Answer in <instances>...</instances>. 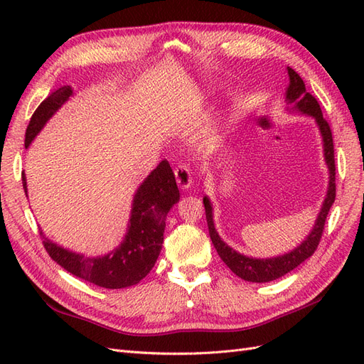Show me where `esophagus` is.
<instances>
[{
  "label": "esophagus",
  "instance_id": "obj_1",
  "mask_svg": "<svg viewBox=\"0 0 364 364\" xmlns=\"http://www.w3.org/2000/svg\"><path fill=\"white\" fill-rule=\"evenodd\" d=\"M174 176H176V182L181 186L182 190H188L191 188L193 185V176H191V170L186 167L185 164L178 165V167L174 168Z\"/></svg>",
  "mask_w": 364,
  "mask_h": 364
}]
</instances>
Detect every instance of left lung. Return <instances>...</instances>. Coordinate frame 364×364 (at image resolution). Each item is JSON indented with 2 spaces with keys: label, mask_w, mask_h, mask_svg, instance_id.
Wrapping results in <instances>:
<instances>
[{
  "label": "left lung",
  "mask_w": 364,
  "mask_h": 364,
  "mask_svg": "<svg viewBox=\"0 0 364 364\" xmlns=\"http://www.w3.org/2000/svg\"><path fill=\"white\" fill-rule=\"evenodd\" d=\"M287 74L289 85L285 87V111L291 114L311 117L314 119V123L318 129V134H321L322 138L323 159L328 168V188L321 206V211H318L314 220V225L310 232H308V235L294 249L282 253V255L267 258H255L245 255V253H240L238 250L225 243L215 229L213 202L208 196L203 197L209 237H211V241L218 253V257L223 259L226 266L232 270L238 278L249 282L274 281L284 277V274H287L289 272L299 266V264H302L305 259L310 258L317 249L318 241H321L329 208L333 206L336 200V165L331 129H329L328 123L323 119L322 109L318 106L316 98L310 92L305 91V83L301 79V75L290 67H287Z\"/></svg>",
  "instance_id": "8db88e82"
}]
</instances>
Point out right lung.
<instances>
[{"mask_svg":"<svg viewBox=\"0 0 364 364\" xmlns=\"http://www.w3.org/2000/svg\"><path fill=\"white\" fill-rule=\"evenodd\" d=\"M73 95V87L65 85L39 105L26 132V149L30 147L50 118ZM23 185L27 196V178L24 173ZM179 199L174 173L170 164L162 161L135 191L126 235L115 249L105 255L85 257L83 253L54 243L39 229L43 246L59 266L87 282L111 290L132 287L144 279L155 266L164 243L165 218Z\"/></svg>","mask_w":364,"mask_h":364,"instance_id":"right-lung-1","label":"right lung"}]
</instances>
